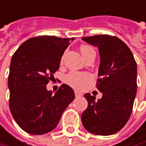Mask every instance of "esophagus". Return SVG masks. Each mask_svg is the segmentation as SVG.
<instances>
[{"label": "esophagus", "instance_id": "obj_1", "mask_svg": "<svg viewBox=\"0 0 146 146\" xmlns=\"http://www.w3.org/2000/svg\"><path fill=\"white\" fill-rule=\"evenodd\" d=\"M74 94H75V96H76V97H80V96L83 95L81 93H79V92H78V91H74Z\"/></svg>", "mask_w": 146, "mask_h": 146}]
</instances>
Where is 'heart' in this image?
Segmentation results:
<instances>
[{
	"mask_svg": "<svg viewBox=\"0 0 146 146\" xmlns=\"http://www.w3.org/2000/svg\"><path fill=\"white\" fill-rule=\"evenodd\" d=\"M80 52L84 58L87 55L92 52H94V50L88 46H82L80 47ZM92 80V76L88 73H80V72H75L72 71L68 73L65 77V82L67 84L71 86L76 89H82L86 86L88 84H89Z\"/></svg>",
	"mask_w": 146,
	"mask_h": 146,
	"instance_id": "1",
	"label": "heart"
}]
</instances>
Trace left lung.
Instances as JSON below:
<instances>
[{
	"mask_svg": "<svg viewBox=\"0 0 146 146\" xmlns=\"http://www.w3.org/2000/svg\"><path fill=\"white\" fill-rule=\"evenodd\" d=\"M97 46L100 55L97 88L100 100L85 94L88 108L81 119L87 130L97 135H110L125 125L132 113L137 91V64L125 43L116 36L96 35L82 37Z\"/></svg>",
	"mask_w": 146,
	"mask_h": 146,
	"instance_id": "8db88e82",
	"label": "left lung"
}]
</instances>
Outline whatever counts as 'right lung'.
Masks as SVG:
<instances>
[{"label": "right lung", "mask_w": 146, "mask_h": 146, "mask_svg": "<svg viewBox=\"0 0 146 146\" xmlns=\"http://www.w3.org/2000/svg\"><path fill=\"white\" fill-rule=\"evenodd\" d=\"M74 38L41 36L24 42L13 54L8 88L11 113L24 131L43 135L52 131L74 100L73 88L62 84L53 94L46 84L54 78L62 56Z\"/></svg>", "instance_id": "obj_1"}]
</instances>
